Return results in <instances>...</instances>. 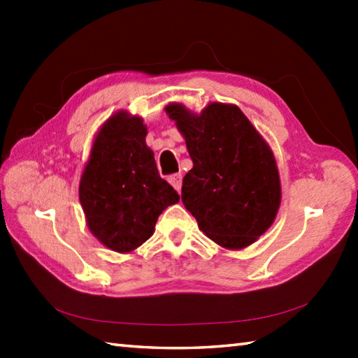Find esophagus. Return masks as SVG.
<instances>
[{
	"instance_id": "esophagus-1",
	"label": "esophagus",
	"mask_w": 358,
	"mask_h": 358,
	"mask_svg": "<svg viewBox=\"0 0 358 358\" xmlns=\"http://www.w3.org/2000/svg\"><path fill=\"white\" fill-rule=\"evenodd\" d=\"M169 183H171L175 189H177L180 192L181 189V173H173L169 177Z\"/></svg>"
}]
</instances>
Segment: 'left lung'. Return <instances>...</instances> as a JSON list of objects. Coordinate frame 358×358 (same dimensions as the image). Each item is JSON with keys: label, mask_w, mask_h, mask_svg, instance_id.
<instances>
[{"label": "left lung", "mask_w": 358, "mask_h": 358, "mask_svg": "<svg viewBox=\"0 0 358 358\" xmlns=\"http://www.w3.org/2000/svg\"><path fill=\"white\" fill-rule=\"evenodd\" d=\"M166 112L192 159L181 186L186 210L215 243L250 246L273 224L281 203L273 151L234 104L211 102L197 115L172 102Z\"/></svg>", "instance_id": "8db88e82"}]
</instances>
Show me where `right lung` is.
<instances>
[{"instance_id": "obj_1", "label": "right lung", "mask_w": 358, "mask_h": 358, "mask_svg": "<svg viewBox=\"0 0 358 358\" xmlns=\"http://www.w3.org/2000/svg\"><path fill=\"white\" fill-rule=\"evenodd\" d=\"M141 117L120 110L99 129L78 186L88 229L108 250L131 252L155 232L159 215L180 201L159 177Z\"/></svg>"}]
</instances>
